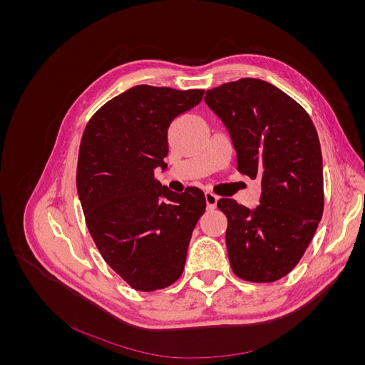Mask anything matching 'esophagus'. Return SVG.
<instances>
[{"label":"esophagus","instance_id":"esophagus-1","mask_svg":"<svg viewBox=\"0 0 365 365\" xmlns=\"http://www.w3.org/2000/svg\"><path fill=\"white\" fill-rule=\"evenodd\" d=\"M217 200H219V197H217L215 193L205 192V204H207V208H208V210H215V208H216Z\"/></svg>","mask_w":365,"mask_h":365}]
</instances>
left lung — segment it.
<instances>
[{"label": "left lung", "instance_id": "obj_1", "mask_svg": "<svg viewBox=\"0 0 365 365\" xmlns=\"http://www.w3.org/2000/svg\"><path fill=\"white\" fill-rule=\"evenodd\" d=\"M205 103L230 132L237 170L262 182L254 210L230 197L217 201L228 219L231 269L247 282L279 280L300 262L323 216L317 129L302 105L260 79L216 86L207 91Z\"/></svg>", "mask_w": 365, "mask_h": 365}]
</instances>
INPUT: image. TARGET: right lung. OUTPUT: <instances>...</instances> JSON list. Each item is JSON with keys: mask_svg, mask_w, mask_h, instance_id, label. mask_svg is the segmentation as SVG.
Returning <instances> with one entry per match:
<instances>
[{"mask_svg": "<svg viewBox=\"0 0 365 365\" xmlns=\"http://www.w3.org/2000/svg\"><path fill=\"white\" fill-rule=\"evenodd\" d=\"M204 90L137 85L106 102L83 130L77 192L86 227L105 262L130 288L164 289L181 277L202 190L170 192L153 176L165 169L172 121Z\"/></svg>", "mask_w": 365, "mask_h": 365, "instance_id": "obj_1", "label": "right lung"}]
</instances>
